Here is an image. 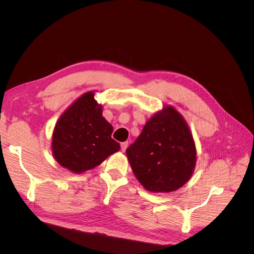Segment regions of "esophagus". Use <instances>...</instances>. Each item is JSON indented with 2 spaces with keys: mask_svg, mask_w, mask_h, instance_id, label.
<instances>
[{
  "mask_svg": "<svg viewBox=\"0 0 254 254\" xmlns=\"http://www.w3.org/2000/svg\"><path fill=\"white\" fill-rule=\"evenodd\" d=\"M127 147H128V142L121 143V149H122V151H125L127 149Z\"/></svg>",
  "mask_w": 254,
  "mask_h": 254,
  "instance_id": "esophagus-1",
  "label": "esophagus"
}]
</instances>
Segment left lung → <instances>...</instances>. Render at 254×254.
<instances>
[{"instance_id": "8db88e82", "label": "left lung", "mask_w": 254, "mask_h": 254, "mask_svg": "<svg viewBox=\"0 0 254 254\" xmlns=\"http://www.w3.org/2000/svg\"><path fill=\"white\" fill-rule=\"evenodd\" d=\"M126 155L136 179L151 193H170L183 187L197 160L188 123L172 106L152 115Z\"/></svg>"}]
</instances>
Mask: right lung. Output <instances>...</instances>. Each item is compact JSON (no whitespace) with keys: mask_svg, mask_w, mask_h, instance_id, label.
I'll return each instance as SVG.
<instances>
[{"mask_svg":"<svg viewBox=\"0 0 254 254\" xmlns=\"http://www.w3.org/2000/svg\"><path fill=\"white\" fill-rule=\"evenodd\" d=\"M113 128L103 117V106L89 91L61 114L54 128L52 152L57 162L74 174L101 164L120 150L111 134Z\"/></svg>","mask_w":254,"mask_h":254,"instance_id":"right-lung-1","label":"right lung"}]
</instances>
